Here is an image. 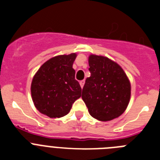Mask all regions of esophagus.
Masks as SVG:
<instances>
[{
	"label": "esophagus",
	"instance_id": "esophagus-1",
	"mask_svg": "<svg viewBox=\"0 0 160 160\" xmlns=\"http://www.w3.org/2000/svg\"><path fill=\"white\" fill-rule=\"evenodd\" d=\"M79 84H80L81 87H82H82H84V84H85V81H84V80H82V81L80 82H79Z\"/></svg>",
	"mask_w": 160,
	"mask_h": 160
}]
</instances>
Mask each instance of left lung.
Listing matches in <instances>:
<instances>
[{
	"mask_svg": "<svg viewBox=\"0 0 160 160\" xmlns=\"http://www.w3.org/2000/svg\"><path fill=\"white\" fill-rule=\"evenodd\" d=\"M90 77L86 79L82 98L93 118L107 122L118 118L128 107L131 82L122 68L104 56L90 54Z\"/></svg>",
	"mask_w": 160,
	"mask_h": 160,
	"instance_id": "left-lung-1",
	"label": "left lung"
}]
</instances>
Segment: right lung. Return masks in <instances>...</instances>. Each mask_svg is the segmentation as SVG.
<instances>
[{
  "label": "right lung",
  "mask_w": 160,
  "mask_h": 160,
  "mask_svg": "<svg viewBox=\"0 0 160 160\" xmlns=\"http://www.w3.org/2000/svg\"><path fill=\"white\" fill-rule=\"evenodd\" d=\"M77 53L51 58L37 71L31 83L35 107L49 118H61L70 112L73 103L81 97L82 88L75 80L73 62Z\"/></svg>",
  "instance_id": "obj_1"
}]
</instances>
